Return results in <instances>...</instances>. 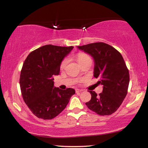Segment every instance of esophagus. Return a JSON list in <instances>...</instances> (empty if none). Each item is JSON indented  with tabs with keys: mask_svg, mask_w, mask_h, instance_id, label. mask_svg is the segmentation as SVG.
<instances>
[{
	"mask_svg": "<svg viewBox=\"0 0 148 148\" xmlns=\"http://www.w3.org/2000/svg\"><path fill=\"white\" fill-rule=\"evenodd\" d=\"M83 90H79V89H76V93H79V92H81Z\"/></svg>",
	"mask_w": 148,
	"mask_h": 148,
	"instance_id": "esophagus-1",
	"label": "esophagus"
}]
</instances>
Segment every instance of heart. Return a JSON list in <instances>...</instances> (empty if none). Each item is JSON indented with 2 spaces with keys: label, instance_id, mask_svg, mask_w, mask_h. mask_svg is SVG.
Wrapping results in <instances>:
<instances>
[{
  "label": "heart",
  "instance_id": "1",
  "mask_svg": "<svg viewBox=\"0 0 148 148\" xmlns=\"http://www.w3.org/2000/svg\"><path fill=\"white\" fill-rule=\"evenodd\" d=\"M76 58H77V60L78 62V63L80 65H81L82 64H83L84 62H86L87 60H91L90 56L88 55L86 53H78L76 56ZM67 59H65L64 60L62 61V62L61 63V65H60V67L62 69L64 68L66 64H67Z\"/></svg>",
  "mask_w": 148,
  "mask_h": 148
}]
</instances>
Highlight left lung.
Here are the masks:
<instances>
[{"label":"left lung","mask_w":148,"mask_h":148,"mask_svg":"<svg viewBox=\"0 0 148 148\" xmlns=\"http://www.w3.org/2000/svg\"><path fill=\"white\" fill-rule=\"evenodd\" d=\"M88 53L95 62L94 77L103 85L99 95L89 91L92 98L86 103L90 110L101 116L117 111L126 97L130 81L129 71L121 53L108 44L99 42L77 46Z\"/></svg>","instance_id":"left-lung-1"}]
</instances>
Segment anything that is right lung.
<instances>
[{"instance_id": "right-lung-1", "label": "right lung", "mask_w": 148, "mask_h": 148, "mask_svg": "<svg viewBox=\"0 0 148 148\" xmlns=\"http://www.w3.org/2000/svg\"><path fill=\"white\" fill-rule=\"evenodd\" d=\"M73 46L51 45L31 52L22 67L20 84L24 102L39 118L51 119L64 110L72 95V88L61 90L54 86L53 76L60 73L61 62Z\"/></svg>"}]
</instances>
